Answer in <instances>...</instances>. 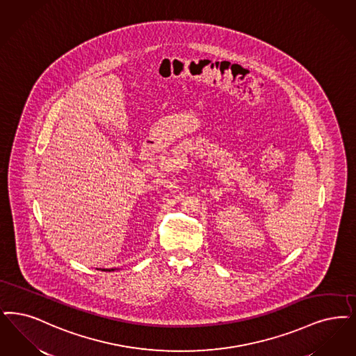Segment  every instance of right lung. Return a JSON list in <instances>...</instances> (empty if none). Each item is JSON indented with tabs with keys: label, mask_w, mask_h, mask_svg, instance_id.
<instances>
[{
	"label": "right lung",
	"mask_w": 356,
	"mask_h": 356,
	"mask_svg": "<svg viewBox=\"0 0 356 356\" xmlns=\"http://www.w3.org/2000/svg\"><path fill=\"white\" fill-rule=\"evenodd\" d=\"M103 271H114L116 270V269H102Z\"/></svg>",
	"instance_id": "add662e5"
}]
</instances>
